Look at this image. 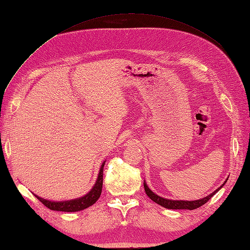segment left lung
<instances>
[{
    "label": "left lung",
    "mask_w": 250,
    "mask_h": 250,
    "mask_svg": "<svg viewBox=\"0 0 250 250\" xmlns=\"http://www.w3.org/2000/svg\"><path fill=\"white\" fill-rule=\"evenodd\" d=\"M227 180H226V182H227ZM224 185H222V186H224ZM222 186H221L220 188H222ZM144 188H145L146 194L149 196V198L153 202H156L157 204L161 205L163 207H166V208H168V209H190V210L195 209V208H199L200 206L204 205L206 202L208 201L211 198V196H213L217 192V191L220 189V188H218L216 191H214L213 193L205 196V198L201 199V200H196V201H174V200L163 199V198H161V196H159L156 193H153L152 191L149 188H148V186L145 183H144Z\"/></svg>",
    "instance_id": "8db88e82"
}]
</instances>
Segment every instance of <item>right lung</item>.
Listing matches in <instances>:
<instances>
[{
    "mask_svg": "<svg viewBox=\"0 0 250 250\" xmlns=\"http://www.w3.org/2000/svg\"><path fill=\"white\" fill-rule=\"evenodd\" d=\"M103 162L102 167H101L99 176L97 179V183L93 186L90 192H88L86 195L83 196L81 199L71 200V201H64V202H51L48 200L42 199L40 196L35 195L42 203H43L46 207H48L51 210H58V211H78L83 210L87 207L93 205L95 202L100 198L101 192H102V186H103V168H104Z\"/></svg>",
    "mask_w": 250,
    "mask_h": 250,
    "instance_id": "right-lung-1",
    "label": "right lung"
}]
</instances>
